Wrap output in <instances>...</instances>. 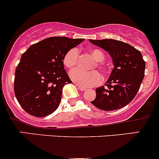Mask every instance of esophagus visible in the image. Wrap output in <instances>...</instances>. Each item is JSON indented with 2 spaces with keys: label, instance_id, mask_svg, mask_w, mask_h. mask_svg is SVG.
<instances>
[{
  "label": "esophagus",
  "instance_id": "obj_1",
  "mask_svg": "<svg viewBox=\"0 0 159 159\" xmlns=\"http://www.w3.org/2000/svg\"><path fill=\"white\" fill-rule=\"evenodd\" d=\"M76 84V85L78 86V89H79L80 91H86V89H86V88H84V87H82V86L79 85V84H77V83H76V84Z\"/></svg>",
  "mask_w": 159,
  "mask_h": 159
}]
</instances>
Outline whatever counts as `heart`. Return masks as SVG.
<instances>
[{
	"instance_id": "b5f03b06",
	"label": "heart",
	"mask_w": 159,
	"mask_h": 159,
	"mask_svg": "<svg viewBox=\"0 0 159 159\" xmlns=\"http://www.w3.org/2000/svg\"><path fill=\"white\" fill-rule=\"evenodd\" d=\"M91 54L96 61L95 66L98 68L104 74H106L108 72L107 67L101 62L103 61L105 57L104 53L101 50L94 48L91 50ZM78 58H79L78 49L76 48L70 49L64 57V65L68 69H72L78 65ZM70 77L75 83L84 88L95 86L102 81V77L100 74L96 70L84 71V70L76 68L70 72Z\"/></svg>"
}]
</instances>
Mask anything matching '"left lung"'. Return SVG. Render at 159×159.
<instances>
[{
	"label": "left lung",
	"mask_w": 159,
	"mask_h": 159,
	"mask_svg": "<svg viewBox=\"0 0 159 159\" xmlns=\"http://www.w3.org/2000/svg\"><path fill=\"white\" fill-rule=\"evenodd\" d=\"M91 44L109 53L114 68L105 86L96 89L91 104L104 111L123 108L133 100L145 76V62L140 51L114 39L91 40Z\"/></svg>",
	"instance_id": "obj_1"
}]
</instances>
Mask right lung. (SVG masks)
<instances>
[{
	"instance_id": "add662e5",
	"label": "right lung",
	"mask_w": 159,
	"mask_h": 159,
	"mask_svg": "<svg viewBox=\"0 0 159 159\" xmlns=\"http://www.w3.org/2000/svg\"><path fill=\"white\" fill-rule=\"evenodd\" d=\"M83 41L51 37L32 44L22 54L16 68L14 89L25 111L40 118L58 108L63 87L72 83L64 67V57Z\"/></svg>"
}]
</instances>
